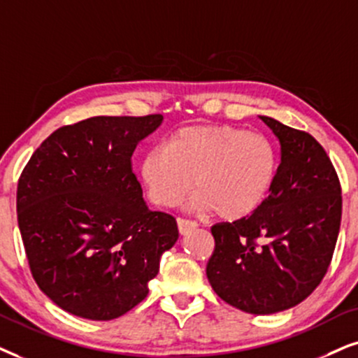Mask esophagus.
Returning a JSON list of instances; mask_svg holds the SVG:
<instances>
[{
    "instance_id": "obj_1",
    "label": "esophagus",
    "mask_w": 358,
    "mask_h": 358,
    "mask_svg": "<svg viewBox=\"0 0 358 358\" xmlns=\"http://www.w3.org/2000/svg\"><path fill=\"white\" fill-rule=\"evenodd\" d=\"M176 223H178L180 234H188L189 231H193V229L198 226L196 221L187 220V218H178V220H176Z\"/></svg>"
}]
</instances>
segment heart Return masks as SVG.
I'll list each match as a JSON object with an SVG mask.
<instances>
[{
	"label": "heart",
	"mask_w": 358,
	"mask_h": 358,
	"mask_svg": "<svg viewBox=\"0 0 358 358\" xmlns=\"http://www.w3.org/2000/svg\"><path fill=\"white\" fill-rule=\"evenodd\" d=\"M274 147L259 134L229 125L185 127L140 162V178L155 206H178L189 193L192 208L223 220L251 215L266 200L275 176Z\"/></svg>",
	"instance_id": "heart-1"
}]
</instances>
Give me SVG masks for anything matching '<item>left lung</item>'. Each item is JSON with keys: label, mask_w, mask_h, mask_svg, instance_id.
I'll list each match as a JSON object with an SVG mask.
<instances>
[{"label": "left lung", "mask_w": 358, "mask_h": 358, "mask_svg": "<svg viewBox=\"0 0 358 358\" xmlns=\"http://www.w3.org/2000/svg\"><path fill=\"white\" fill-rule=\"evenodd\" d=\"M261 120L280 142L269 196L250 216L211 228L206 275L224 302L248 314L291 309L327 273L341 229L342 189L322 145L304 130Z\"/></svg>", "instance_id": "left-lung-1"}]
</instances>
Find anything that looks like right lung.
<instances>
[{
    "label": "right lung",
    "instance_id": "add662e5",
    "mask_svg": "<svg viewBox=\"0 0 358 358\" xmlns=\"http://www.w3.org/2000/svg\"><path fill=\"white\" fill-rule=\"evenodd\" d=\"M164 117H90L52 132L17 182V224L31 274L69 314L112 320L140 304L178 239L148 210L132 153Z\"/></svg>",
    "mask_w": 358,
    "mask_h": 358
}]
</instances>
